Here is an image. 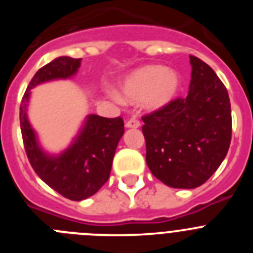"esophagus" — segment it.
Masks as SVG:
<instances>
[{
	"label": "esophagus",
	"instance_id": "34e87169",
	"mask_svg": "<svg viewBox=\"0 0 253 253\" xmlns=\"http://www.w3.org/2000/svg\"><path fill=\"white\" fill-rule=\"evenodd\" d=\"M140 126V123L138 122L137 119H130L125 123V128H131V129H137Z\"/></svg>",
	"mask_w": 253,
	"mask_h": 253
}]
</instances>
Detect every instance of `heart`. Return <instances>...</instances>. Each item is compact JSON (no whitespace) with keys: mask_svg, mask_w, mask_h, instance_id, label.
Segmentation results:
<instances>
[{"mask_svg":"<svg viewBox=\"0 0 253 253\" xmlns=\"http://www.w3.org/2000/svg\"><path fill=\"white\" fill-rule=\"evenodd\" d=\"M180 77L165 66H144L129 73L119 84L122 99L144 102L149 110H160L177 96Z\"/></svg>","mask_w":253,"mask_h":253,"instance_id":"b5f03b06","label":"heart"}]
</instances>
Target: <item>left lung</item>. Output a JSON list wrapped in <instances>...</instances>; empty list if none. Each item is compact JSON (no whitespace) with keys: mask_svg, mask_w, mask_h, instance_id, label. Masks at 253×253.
<instances>
[{"mask_svg":"<svg viewBox=\"0 0 253 253\" xmlns=\"http://www.w3.org/2000/svg\"><path fill=\"white\" fill-rule=\"evenodd\" d=\"M189 92L143 116L146 161L154 177L175 189L203 185L227 156L232 137L231 101L213 69L190 55Z\"/></svg>","mask_w":253,"mask_h":253,"instance_id":"left-lung-1","label":"left lung"}]
</instances>
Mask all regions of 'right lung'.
Masks as SVG:
<instances>
[{"mask_svg": "<svg viewBox=\"0 0 253 253\" xmlns=\"http://www.w3.org/2000/svg\"><path fill=\"white\" fill-rule=\"evenodd\" d=\"M81 58L58 57L35 73L22 97L20 125L26 154L31 167L48 186L64 198L81 202L101 189L109 180L113 158L124 134L122 118L107 119L90 114L72 143L58 154H50L40 146L28 118L31 88L55 80H68L81 67Z\"/></svg>", "mask_w": 253, "mask_h": 253, "instance_id": "add662e5", "label": "right lung"}]
</instances>
